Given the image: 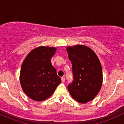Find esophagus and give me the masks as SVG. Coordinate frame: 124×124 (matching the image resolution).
<instances>
[{
	"instance_id": "1",
	"label": "esophagus",
	"mask_w": 124,
	"mask_h": 124,
	"mask_svg": "<svg viewBox=\"0 0 124 124\" xmlns=\"http://www.w3.org/2000/svg\"><path fill=\"white\" fill-rule=\"evenodd\" d=\"M61 80H62V83H64V82H65V78H63V77H62V78H61Z\"/></svg>"
}]
</instances>
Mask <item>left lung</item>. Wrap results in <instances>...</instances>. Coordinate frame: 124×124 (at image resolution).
<instances>
[{
    "instance_id": "obj_1",
    "label": "left lung",
    "mask_w": 124,
    "mask_h": 124,
    "mask_svg": "<svg viewBox=\"0 0 124 124\" xmlns=\"http://www.w3.org/2000/svg\"><path fill=\"white\" fill-rule=\"evenodd\" d=\"M68 57L72 64L73 83L68 86L70 96L80 103L94 99L103 83L100 61L90 48L84 45L67 46Z\"/></svg>"
}]
</instances>
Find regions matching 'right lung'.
Wrapping results in <instances>:
<instances>
[{"label": "right lung", "mask_w": 124, "mask_h": 124, "mask_svg": "<svg viewBox=\"0 0 124 124\" xmlns=\"http://www.w3.org/2000/svg\"><path fill=\"white\" fill-rule=\"evenodd\" d=\"M56 49L54 46H38L30 51L23 62L20 82L23 92L33 100L41 101L49 98L61 83L51 62Z\"/></svg>", "instance_id": "add662e5"}]
</instances>
